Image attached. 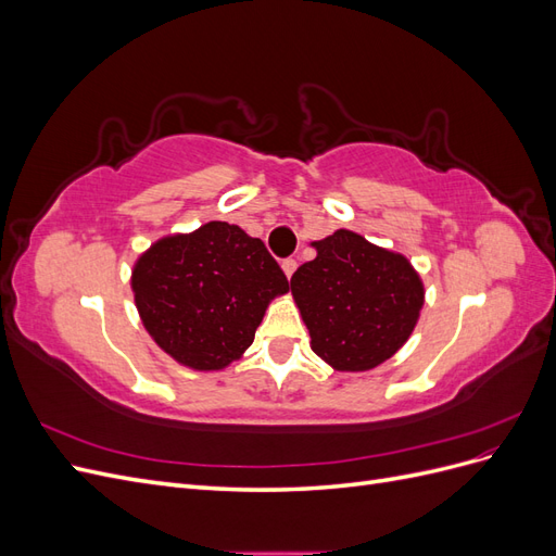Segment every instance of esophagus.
<instances>
[{
    "instance_id": "obj_1",
    "label": "esophagus",
    "mask_w": 556,
    "mask_h": 556,
    "mask_svg": "<svg viewBox=\"0 0 556 556\" xmlns=\"http://www.w3.org/2000/svg\"><path fill=\"white\" fill-rule=\"evenodd\" d=\"M282 271H285V276L288 278H292V274L296 271V260H292V257H288V260H282Z\"/></svg>"
}]
</instances>
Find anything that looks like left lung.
Here are the masks:
<instances>
[{
  "instance_id": "8db88e82",
  "label": "left lung",
  "mask_w": 556,
  "mask_h": 556,
  "mask_svg": "<svg viewBox=\"0 0 556 556\" xmlns=\"http://www.w3.org/2000/svg\"><path fill=\"white\" fill-rule=\"evenodd\" d=\"M290 288L315 355L336 371H368L408 341L425 304L422 280L406 257L339 229L313 243Z\"/></svg>"
}]
</instances>
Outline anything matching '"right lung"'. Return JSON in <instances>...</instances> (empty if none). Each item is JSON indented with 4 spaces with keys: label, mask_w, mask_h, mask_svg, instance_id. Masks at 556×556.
<instances>
[{
    "label": "right lung",
    "mask_w": 556,
    "mask_h": 556,
    "mask_svg": "<svg viewBox=\"0 0 556 556\" xmlns=\"http://www.w3.org/2000/svg\"><path fill=\"white\" fill-rule=\"evenodd\" d=\"M131 288L155 343L185 366L215 371L243 355L288 276L260 239L208 223L157 241L134 266Z\"/></svg>",
    "instance_id": "1"
}]
</instances>
